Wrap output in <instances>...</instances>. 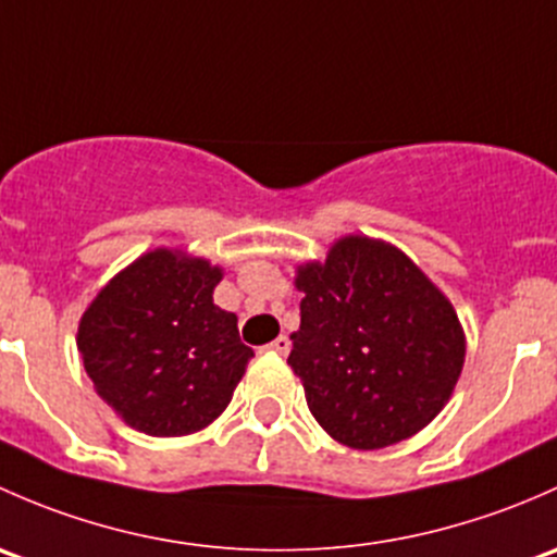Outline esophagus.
Masks as SVG:
<instances>
[{"instance_id": "1", "label": "esophagus", "mask_w": 557, "mask_h": 557, "mask_svg": "<svg viewBox=\"0 0 557 557\" xmlns=\"http://www.w3.org/2000/svg\"><path fill=\"white\" fill-rule=\"evenodd\" d=\"M268 348H271V351L281 354V357H286V354H289V348H292V343H289V337H286V335H278L276 341H273Z\"/></svg>"}]
</instances>
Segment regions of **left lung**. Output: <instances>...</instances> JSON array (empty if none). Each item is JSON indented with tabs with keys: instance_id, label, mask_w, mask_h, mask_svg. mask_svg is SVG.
Returning <instances> with one entry per match:
<instances>
[{
	"instance_id": "8db88e82",
	"label": "left lung",
	"mask_w": 557,
	"mask_h": 557,
	"mask_svg": "<svg viewBox=\"0 0 557 557\" xmlns=\"http://www.w3.org/2000/svg\"><path fill=\"white\" fill-rule=\"evenodd\" d=\"M300 330L289 362L308 410L341 445L377 450L421 432L448 405L467 335L437 284L394 244L343 236L297 265Z\"/></svg>"
}]
</instances>
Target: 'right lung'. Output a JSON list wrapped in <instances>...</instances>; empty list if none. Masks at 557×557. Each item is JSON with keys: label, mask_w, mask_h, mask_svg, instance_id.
<instances>
[{"label": "right lung", "mask_w": 557, "mask_h": 557, "mask_svg": "<svg viewBox=\"0 0 557 557\" xmlns=\"http://www.w3.org/2000/svg\"><path fill=\"white\" fill-rule=\"evenodd\" d=\"M222 268L185 249L136 257L85 308L77 351L96 394L136 432L185 437L231 405L255 357L214 306Z\"/></svg>", "instance_id": "obj_1"}]
</instances>
